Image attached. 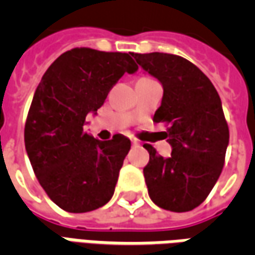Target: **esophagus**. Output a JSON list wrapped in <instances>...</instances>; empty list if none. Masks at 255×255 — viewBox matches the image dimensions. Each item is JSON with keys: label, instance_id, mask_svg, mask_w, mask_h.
Returning <instances> with one entry per match:
<instances>
[{"label": "esophagus", "instance_id": "1", "mask_svg": "<svg viewBox=\"0 0 255 255\" xmlns=\"http://www.w3.org/2000/svg\"><path fill=\"white\" fill-rule=\"evenodd\" d=\"M131 143H132V146H138L139 142L136 140V139H131Z\"/></svg>", "mask_w": 255, "mask_h": 255}]
</instances>
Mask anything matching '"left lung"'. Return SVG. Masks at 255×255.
I'll return each mask as SVG.
<instances>
[{
    "label": "left lung",
    "instance_id": "1",
    "mask_svg": "<svg viewBox=\"0 0 255 255\" xmlns=\"http://www.w3.org/2000/svg\"><path fill=\"white\" fill-rule=\"evenodd\" d=\"M136 63L164 87L153 122L165 124L172 146L162 157L143 144L150 160L143 168L151 201L165 210L188 212L199 206L219 180L230 142V129L217 90L186 58L168 53H132Z\"/></svg>",
    "mask_w": 255,
    "mask_h": 255
}]
</instances>
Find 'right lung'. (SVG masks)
Instances as JSON below:
<instances>
[{
    "instance_id": "1",
    "label": "right lung",
    "mask_w": 255,
    "mask_h": 255,
    "mask_svg": "<svg viewBox=\"0 0 255 255\" xmlns=\"http://www.w3.org/2000/svg\"><path fill=\"white\" fill-rule=\"evenodd\" d=\"M131 56L75 47L47 68L36 87L25 120V150L42 188L65 212L95 210L115 192L131 140L120 133L100 140L83 126L117 80L138 71Z\"/></svg>"
}]
</instances>
